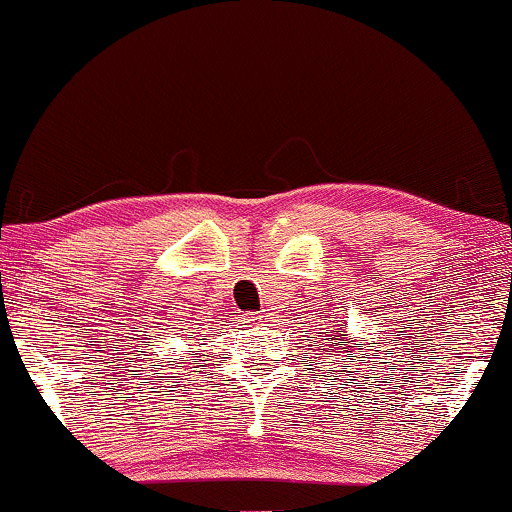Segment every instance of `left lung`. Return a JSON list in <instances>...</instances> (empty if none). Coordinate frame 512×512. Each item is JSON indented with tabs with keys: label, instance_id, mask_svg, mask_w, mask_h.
<instances>
[{
	"label": "left lung",
	"instance_id": "left-lung-1",
	"mask_svg": "<svg viewBox=\"0 0 512 512\" xmlns=\"http://www.w3.org/2000/svg\"><path fill=\"white\" fill-rule=\"evenodd\" d=\"M336 341H338V353H343V345H345V350H348V353H353L355 348L360 350V343H353V345H348L350 341H348V334H345V331H343V334H341V338H336Z\"/></svg>",
	"mask_w": 512,
	"mask_h": 512
}]
</instances>
